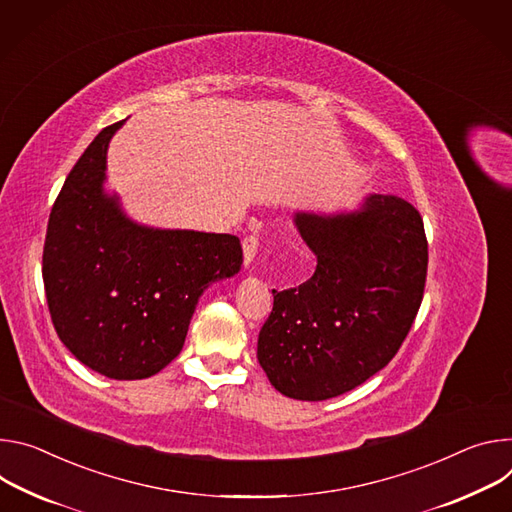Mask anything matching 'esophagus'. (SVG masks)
<instances>
[{"label": "esophagus", "mask_w": 512, "mask_h": 512, "mask_svg": "<svg viewBox=\"0 0 512 512\" xmlns=\"http://www.w3.org/2000/svg\"><path fill=\"white\" fill-rule=\"evenodd\" d=\"M242 248H244V264L250 266L256 252H258V238L256 236H246L244 242H242Z\"/></svg>", "instance_id": "obj_1"}]
</instances>
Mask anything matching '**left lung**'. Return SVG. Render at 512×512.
<instances>
[{"mask_svg": "<svg viewBox=\"0 0 512 512\" xmlns=\"http://www.w3.org/2000/svg\"><path fill=\"white\" fill-rule=\"evenodd\" d=\"M317 258L297 289L272 291L258 335L270 384L297 401H327L382 370L421 307L427 240L419 211L370 193L352 211L293 215Z\"/></svg>", "mask_w": 512, "mask_h": 512, "instance_id": "obj_1", "label": "left lung"}]
</instances>
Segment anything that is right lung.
<instances>
[{"mask_svg": "<svg viewBox=\"0 0 512 512\" xmlns=\"http://www.w3.org/2000/svg\"><path fill=\"white\" fill-rule=\"evenodd\" d=\"M124 122L87 146L56 197L42 254L48 311L67 350L113 380L173 362L213 282L242 268L230 234L160 230L134 221L105 191L107 148Z\"/></svg>", "mask_w": 512, "mask_h": 512, "instance_id": "1", "label": "right lung"}]
</instances>
